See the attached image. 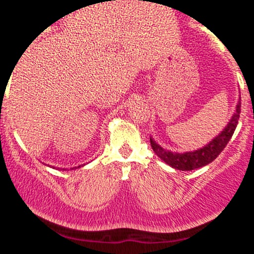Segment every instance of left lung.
I'll list each match as a JSON object with an SVG mask.
<instances>
[{"label":"left lung","mask_w":254,"mask_h":254,"mask_svg":"<svg viewBox=\"0 0 254 254\" xmlns=\"http://www.w3.org/2000/svg\"><path fill=\"white\" fill-rule=\"evenodd\" d=\"M239 114H241V97H239L238 104L235 106L234 114H233L232 119L228 122L227 127H224L215 138L211 139L206 145H204L200 149L184 153L172 152L170 149H164L153 139V136H150V145L153 148V152L158 155L162 161L166 162L168 166H171L175 170L192 171L196 170V168H201V167L211 163L220 154L221 150L227 147V144L229 143L230 138L234 134L235 127L238 125Z\"/></svg>","instance_id":"1"}]
</instances>
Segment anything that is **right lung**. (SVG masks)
I'll return each mask as SVG.
<instances>
[{
    "label": "right lung",
    "instance_id": "1",
    "mask_svg": "<svg viewBox=\"0 0 254 254\" xmlns=\"http://www.w3.org/2000/svg\"><path fill=\"white\" fill-rule=\"evenodd\" d=\"M48 166H49V164H48ZM83 166H84V164H81V166H78V167H73V168H70V170H77V168H81V167H83ZM53 168H54V167H53ZM65 170H68V168H62V171H65Z\"/></svg>",
    "mask_w": 254,
    "mask_h": 254
}]
</instances>
